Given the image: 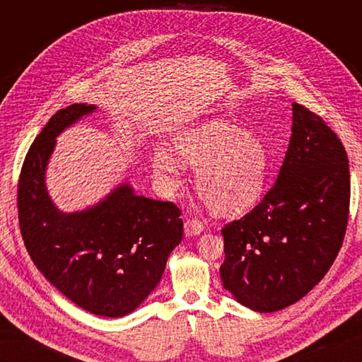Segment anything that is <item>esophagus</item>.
I'll return each mask as SVG.
<instances>
[{"label": "esophagus", "instance_id": "34e87169", "mask_svg": "<svg viewBox=\"0 0 362 362\" xmlns=\"http://www.w3.org/2000/svg\"><path fill=\"white\" fill-rule=\"evenodd\" d=\"M202 231H204V225L198 221V218H189V221L184 223V233L187 237L199 235Z\"/></svg>", "mask_w": 362, "mask_h": 362}]
</instances>
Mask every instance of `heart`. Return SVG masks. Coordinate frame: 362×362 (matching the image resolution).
Segmentation results:
<instances>
[{"instance_id": "1", "label": "heart", "mask_w": 362, "mask_h": 362, "mask_svg": "<svg viewBox=\"0 0 362 362\" xmlns=\"http://www.w3.org/2000/svg\"><path fill=\"white\" fill-rule=\"evenodd\" d=\"M172 149L182 163L198 168L194 187L213 213H245L259 199L267 152L257 136L226 120L210 119L175 137ZM178 168V160L168 151L154 157V169L161 177H172Z\"/></svg>"}]
</instances>
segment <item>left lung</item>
Segmentation results:
<instances>
[{
	"label": "left lung",
	"instance_id": "obj_1",
	"mask_svg": "<svg viewBox=\"0 0 362 362\" xmlns=\"http://www.w3.org/2000/svg\"><path fill=\"white\" fill-rule=\"evenodd\" d=\"M350 202L346 149L325 120L293 103L291 137L275 185L222 229L223 287L258 313L308 294L343 245Z\"/></svg>",
	"mask_w": 362,
	"mask_h": 362
}]
</instances>
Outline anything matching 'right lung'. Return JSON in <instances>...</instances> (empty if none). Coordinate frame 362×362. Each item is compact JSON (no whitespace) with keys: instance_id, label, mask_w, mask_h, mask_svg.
<instances>
[{"instance_id":"right-lung-1","label":"right lung","mask_w":362,"mask_h":362,"mask_svg":"<svg viewBox=\"0 0 362 362\" xmlns=\"http://www.w3.org/2000/svg\"><path fill=\"white\" fill-rule=\"evenodd\" d=\"M95 110L62 108L33 141L18 182L19 226L33 262L62 294L92 314L124 317L158 286L184 229L177 205L137 196L128 182L81 211L54 205L45 180L56 137Z\"/></svg>"}]
</instances>
